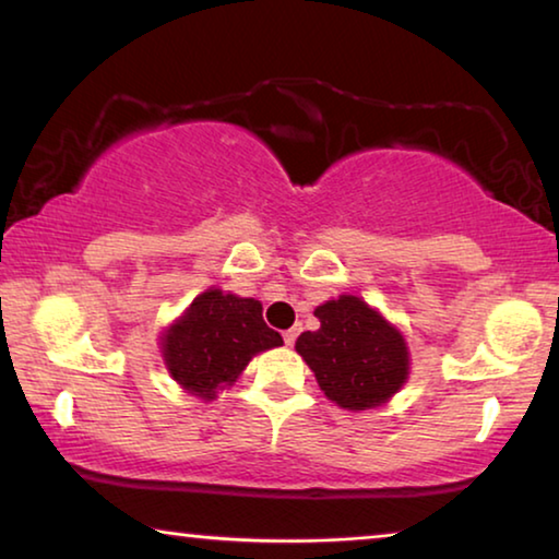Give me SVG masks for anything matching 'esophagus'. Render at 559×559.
Masks as SVG:
<instances>
[{"label": "esophagus", "instance_id": "obj_1", "mask_svg": "<svg viewBox=\"0 0 559 559\" xmlns=\"http://www.w3.org/2000/svg\"><path fill=\"white\" fill-rule=\"evenodd\" d=\"M296 336H298V329H288V332H283V342H286L288 347H294Z\"/></svg>", "mask_w": 559, "mask_h": 559}]
</instances>
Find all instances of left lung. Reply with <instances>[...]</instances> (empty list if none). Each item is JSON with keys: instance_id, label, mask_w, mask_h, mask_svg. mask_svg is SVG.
Returning a JSON list of instances; mask_svg holds the SVG:
<instances>
[{"instance_id": "obj_1", "label": "left lung", "mask_w": 559, "mask_h": 559, "mask_svg": "<svg viewBox=\"0 0 559 559\" xmlns=\"http://www.w3.org/2000/svg\"><path fill=\"white\" fill-rule=\"evenodd\" d=\"M317 332H304L296 352L324 395L344 411H369L395 395L411 372V352L400 329L357 296L317 306Z\"/></svg>"}]
</instances>
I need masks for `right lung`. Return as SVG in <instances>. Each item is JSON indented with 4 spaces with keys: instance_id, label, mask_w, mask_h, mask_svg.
<instances>
[{
    "instance_id": "right-lung-1",
    "label": "right lung",
    "mask_w": 559,
    "mask_h": 559,
    "mask_svg": "<svg viewBox=\"0 0 559 559\" xmlns=\"http://www.w3.org/2000/svg\"><path fill=\"white\" fill-rule=\"evenodd\" d=\"M281 344V334L263 321L261 301L207 288L164 332L162 357L190 395L212 400L238 380L258 352Z\"/></svg>"
}]
</instances>
